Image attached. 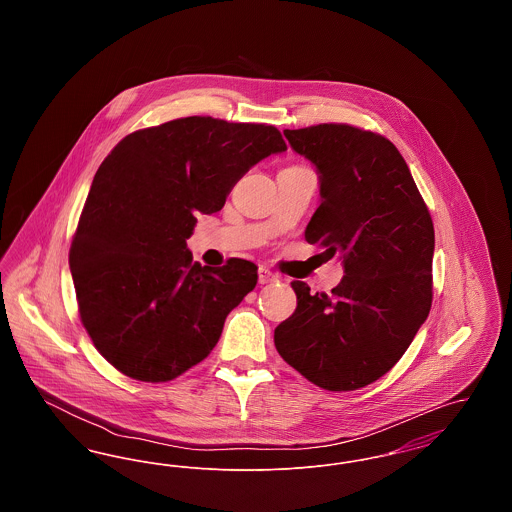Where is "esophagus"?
I'll return each mask as SVG.
<instances>
[{
    "mask_svg": "<svg viewBox=\"0 0 512 512\" xmlns=\"http://www.w3.org/2000/svg\"><path fill=\"white\" fill-rule=\"evenodd\" d=\"M276 274L274 272H270L268 268H259V284H272V282H276Z\"/></svg>",
    "mask_w": 512,
    "mask_h": 512,
    "instance_id": "esophagus-1",
    "label": "esophagus"
}]
</instances>
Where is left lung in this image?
<instances>
[{"mask_svg":"<svg viewBox=\"0 0 512 512\" xmlns=\"http://www.w3.org/2000/svg\"><path fill=\"white\" fill-rule=\"evenodd\" d=\"M320 172V205L305 230L345 276L332 293L293 280L295 313L276 326L280 357L328 391L382 378L432 307L434 222L405 159L382 134L343 122L284 130Z\"/></svg>","mask_w":512,"mask_h":512,"instance_id":"obj_1","label":"left lung"}]
</instances>
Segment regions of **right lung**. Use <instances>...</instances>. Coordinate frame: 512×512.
I'll return each mask as SVG.
<instances>
[{"label":"right lung","mask_w":512,"mask_h":512,"mask_svg":"<svg viewBox=\"0 0 512 512\" xmlns=\"http://www.w3.org/2000/svg\"><path fill=\"white\" fill-rule=\"evenodd\" d=\"M286 151L272 124L184 117L136 130L103 159L78 220L69 265L80 320L128 378L169 382L217 345L257 267L194 263L195 215L224 207L255 163Z\"/></svg>","instance_id":"1"}]
</instances>
